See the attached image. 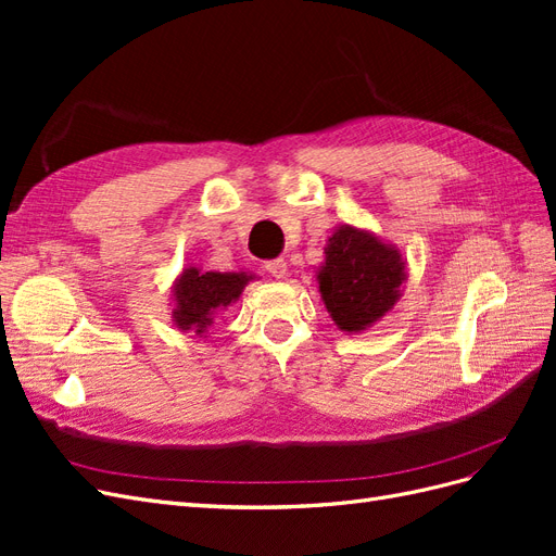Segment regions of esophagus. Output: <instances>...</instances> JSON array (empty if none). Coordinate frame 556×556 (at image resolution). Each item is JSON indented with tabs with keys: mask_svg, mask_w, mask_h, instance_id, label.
Listing matches in <instances>:
<instances>
[{
	"mask_svg": "<svg viewBox=\"0 0 556 556\" xmlns=\"http://www.w3.org/2000/svg\"><path fill=\"white\" fill-rule=\"evenodd\" d=\"M266 271L271 274V276H276V278H288L290 266H288V262H285V260L280 257V260H271V262H266Z\"/></svg>",
	"mask_w": 556,
	"mask_h": 556,
	"instance_id": "1",
	"label": "esophagus"
}]
</instances>
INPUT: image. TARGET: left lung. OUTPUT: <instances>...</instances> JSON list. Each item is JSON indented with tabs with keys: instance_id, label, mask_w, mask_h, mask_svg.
<instances>
[{
	"instance_id": "8db88e82",
	"label": "left lung",
	"mask_w": 556,
	"mask_h": 556,
	"mask_svg": "<svg viewBox=\"0 0 556 556\" xmlns=\"http://www.w3.org/2000/svg\"><path fill=\"white\" fill-rule=\"evenodd\" d=\"M315 278L333 325L345 333H362L392 313L408 268L396 245L343 223L327 239Z\"/></svg>"
}]
</instances>
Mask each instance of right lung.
<instances>
[{"label": "right lung", "instance_id": "obj_1", "mask_svg": "<svg viewBox=\"0 0 556 556\" xmlns=\"http://www.w3.org/2000/svg\"><path fill=\"white\" fill-rule=\"evenodd\" d=\"M257 276L250 271H201L199 266H185L172 285V319L180 331H194L206 339L220 311L237 304L245 285Z\"/></svg>", "mask_w": 556, "mask_h": 556}]
</instances>
